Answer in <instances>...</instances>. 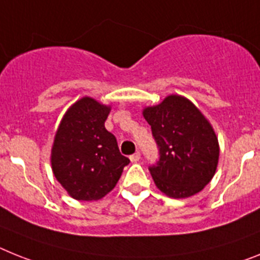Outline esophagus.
I'll return each mask as SVG.
<instances>
[{
	"instance_id": "34e87169",
	"label": "esophagus",
	"mask_w": 260,
	"mask_h": 260,
	"mask_svg": "<svg viewBox=\"0 0 260 260\" xmlns=\"http://www.w3.org/2000/svg\"><path fill=\"white\" fill-rule=\"evenodd\" d=\"M129 160L132 161V162H137V161L140 160V152H136V153L131 154Z\"/></svg>"
}]
</instances>
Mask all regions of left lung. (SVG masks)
Here are the masks:
<instances>
[{"instance_id": "obj_1", "label": "left lung", "mask_w": 260, "mask_h": 260, "mask_svg": "<svg viewBox=\"0 0 260 260\" xmlns=\"http://www.w3.org/2000/svg\"><path fill=\"white\" fill-rule=\"evenodd\" d=\"M158 148L149 172L156 186L173 198H186L210 182L219 147L214 131L191 102L172 95L144 110Z\"/></svg>"}]
</instances>
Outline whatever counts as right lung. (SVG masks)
Returning a JSON list of instances; mask_svg holds the SVG:
<instances>
[{
    "mask_svg": "<svg viewBox=\"0 0 260 260\" xmlns=\"http://www.w3.org/2000/svg\"><path fill=\"white\" fill-rule=\"evenodd\" d=\"M108 113V107L83 98L67 111L55 135L52 172L75 200L104 197L129 164L120 153L116 137L104 126Z\"/></svg>",
    "mask_w": 260,
    "mask_h": 260,
    "instance_id": "1",
    "label": "right lung"
}]
</instances>
